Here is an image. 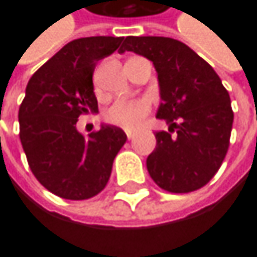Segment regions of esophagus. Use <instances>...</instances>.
<instances>
[{
  "instance_id": "34e87169",
  "label": "esophagus",
  "mask_w": 257,
  "mask_h": 257,
  "mask_svg": "<svg viewBox=\"0 0 257 257\" xmlns=\"http://www.w3.org/2000/svg\"><path fill=\"white\" fill-rule=\"evenodd\" d=\"M126 136H127V139H130V140H133V139L136 137V133H133V131H126Z\"/></svg>"
}]
</instances>
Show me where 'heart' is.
Segmentation results:
<instances>
[{
    "label": "heart",
    "mask_w": 257,
    "mask_h": 257,
    "mask_svg": "<svg viewBox=\"0 0 257 257\" xmlns=\"http://www.w3.org/2000/svg\"><path fill=\"white\" fill-rule=\"evenodd\" d=\"M150 112V101L145 98H121L114 101L104 112V120L123 130L139 127Z\"/></svg>",
    "instance_id": "1"
}]
</instances>
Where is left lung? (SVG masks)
Masks as SVG:
<instances>
[{
  "mask_svg": "<svg viewBox=\"0 0 257 257\" xmlns=\"http://www.w3.org/2000/svg\"><path fill=\"white\" fill-rule=\"evenodd\" d=\"M126 51L153 61L160 92L156 117L170 123V133H156L148 173L170 193L202 188L228 151L234 117L228 91L214 69L179 40L126 37L120 54Z\"/></svg>",
  "mask_w": 257,
  "mask_h": 257,
  "instance_id": "left-lung-1",
  "label": "left lung"
}]
</instances>
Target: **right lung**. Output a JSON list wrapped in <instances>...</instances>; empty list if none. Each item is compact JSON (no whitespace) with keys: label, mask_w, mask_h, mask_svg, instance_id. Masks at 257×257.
Listing matches in <instances>:
<instances>
[{"label":"right lung","mask_w":257,"mask_h":257,"mask_svg":"<svg viewBox=\"0 0 257 257\" xmlns=\"http://www.w3.org/2000/svg\"><path fill=\"white\" fill-rule=\"evenodd\" d=\"M124 37H86L67 43L29 80L20 106V140L29 166L46 190L69 200L97 196L109 180L112 162L126 142L123 130L101 124L83 136L78 117L97 114L95 64Z\"/></svg>","instance_id":"add662e5"}]
</instances>
